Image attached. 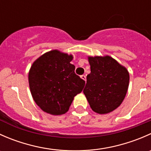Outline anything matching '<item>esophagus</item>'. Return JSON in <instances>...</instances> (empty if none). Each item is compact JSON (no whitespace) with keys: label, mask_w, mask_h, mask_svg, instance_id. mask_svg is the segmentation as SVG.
<instances>
[{"label":"esophagus","mask_w":151,"mask_h":151,"mask_svg":"<svg viewBox=\"0 0 151 151\" xmlns=\"http://www.w3.org/2000/svg\"><path fill=\"white\" fill-rule=\"evenodd\" d=\"M80 77H81V78L83 79V80H84L85 81V80H86V76H85V74H83V75H81V76H80Z\"/></svg>","instance_id":"esophagus-1"}]
</instances>
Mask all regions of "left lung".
<instances>
[{
  "mask_svg": "<svg viewBox=\"0 0 151 151\" xmlns=\"http://www.w3.org/2000/svg\"><path fill=\"white\" fill-rule=\"evenodd\" d=\"M91 73L83 93L91 109L99 114L112 112L121 105L127 93L129 74L109 56L89 57Z\"/></svg>",
  "mask_w": 151,
  "mask_h": 151,
  "instance_id": "obj_1",
  "label": "left lung"
}]
</instances>
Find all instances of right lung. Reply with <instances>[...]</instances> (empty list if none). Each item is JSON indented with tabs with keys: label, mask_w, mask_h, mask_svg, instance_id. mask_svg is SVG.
<instances>
[{
	"label": "right lung",
	"mask_w": 151,
	"mask_h": 151,
	"mask_svg": "<svg viewBox=\"0 0 151 151\" xmlns=\"http://www.w3.org/2000/svg\"><path fill=\"white\" fill-rule=\"evenodd\" d=\"M72 55L52 50L37 59L28 74L29 86L36 104L51 115L66 113L85 81L75 74Z\"/></svg>",
	"instance_id": "1"
}]
</instances>
